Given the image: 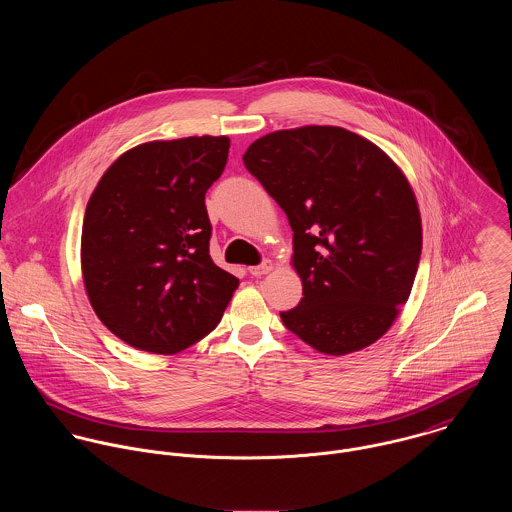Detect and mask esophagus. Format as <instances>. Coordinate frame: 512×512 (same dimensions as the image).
I'll return each mask as SVG.
<instances>
[{"label":"esophagus","mask_w":512,"mask_h":512,"mask_svg":"<svg viewBox=\"0 0 512 512\" xmlns=\"http://www.w3.org/2000/svg\"><path fill=\"white\" fill-rule=\"evenodd\" d=\"M272 270H274V262H272V260H264L260 266L250 268V274L256 276V278H260V276H264V274H268V272H272Z\"/></svg>","instance_id":"1"}]
</instances>
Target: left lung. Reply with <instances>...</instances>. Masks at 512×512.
Returning a JSON list of instances; mask_svg holds the SVG:
<instances>
[{
    "label": "left lung",
    "mask_w": 512,
    "mask_h": 512,
    "mask_svg": "<svg viewBox=\"0 0 512 512\" xmlns=\"http://www.w3.org/2000/svg\"><path fill=\"white\" fill-rule=\"evenodd\" d=\"M246 169L284 209L303 297L280 313L315 351L341 357L378 341L408 301L422 254V219L402 169L339 126L258 138Z\"/></svg>",
    "instance_id": "1"
}]
</instances>
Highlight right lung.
Here are the masks:
<instances>
[{
  "instance_id": "1",
  "label": "right lung",
  "mask_w": 512,
  "mask_h": 512,
  "mask_svg": "<svg viewBox=\"0 0 512 512\" xmlns=\"http://www.w3.org/2000/svg\"><path fill=\"white\" fill-rule=\"evenodd\" d=\"M226 136L147 142L122 153L86 205L80 264L98 319L134 349L175 355L209 335L238 278L209 254L205 193Z\"/></svg>"
}]
</instances>
